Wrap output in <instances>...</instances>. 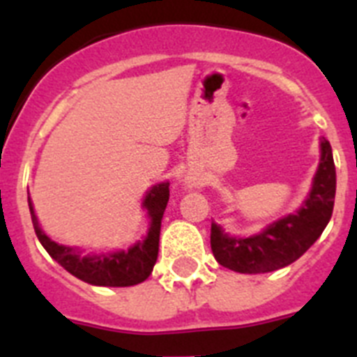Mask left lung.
<instances>
[{
	"label": "left lung",
	"instance_id": "obj_1",
	"mask_svg": "<svg viewBox=\"0 0 357 357\" xmlns=\"http://www.w3.org/2000/svg\"><path fill=\"white\" fill-rule=\"evenodd\" d=\"M321 157L309 198L296 214L282 218L250 238H229L211 227V248L222 266L239 273H266L296 261L324 232L333 216L336 168L333 150L321 139Z\"/></svg>",
	"mask_w": 357,
	"mask_h": 357
}]
</instances>
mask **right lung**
Returning <instances> with one entry per match:
<instances>
[{"label":"right lung","mask_w":357,"mask_h":357,"mask_svg":"<svg viewBox=\"0 0 357 357\" xmlns=\"http://www.w3.org/2000/svg\"><path fill=\"white\" fill-rule=\"evenodd\" d=\"M169 200V184H157L148 191L144 198V207L151 218V227L144 241L135 243L134 247L128 248V252H118V254L100 255V257H82L77 250L69 247L56 245L55 241L48 238L40 230L37 216L33 213L31 202L28 198L30 206L31 222L33 229L46 248L50 255L56 263L64 266L71 275L78 277L84 282H89L94 286H114V288H123V286L139 284L150 277L153 264L159 254V234H160V220H162L164 209Z\"/></svg>","instance_id":"1"}]
</instances>
